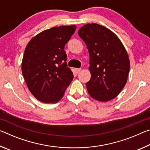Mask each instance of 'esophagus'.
Here are the masks:
<instances>
[{
  "label": "esophagus",
  "mask_w": 150,
  "mask_h": 150,
  "mask_svg": "<svg viewBox=\"0 0 150 150\" xmlns=\"http://www.w3.org/2000/svg\"><path fill=\"white\" fill-rule=\"evenodd\" d=\"M81 71V69H75V72L77 73H79Z\"/></svg>",
  "instance_id": "obj_1"
}]
</instances>
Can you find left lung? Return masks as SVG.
<instances>
[{
  "instance_id": "8db88e82",
  "label": "left lung",
  "mask_w": 150,
  "mask_h": 150,
  "mask_svg": "<svg viewBox=\"0 0 150 150\" xmlns=\"http://www.w3.org/2000/svg\"><path fill=\"white\" fill-rule=\"evenodd\" d=\"M89 54L91 74L88 93L98 101L110 100L121 92L128 80L130 64L122 43L115 33L98 24H87L78 30Z\"/></svg>"
}]
</instances>
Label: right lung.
<instances>
[{"label": "right lung", "instance_id": "obj_1", "mask_svg": "<svg viewBox=\"0 0 150 150\" xmlns=\"http://www.w3.org/2000/svg\"><path fill=\"white\" fill-rule=\"evenodd\" d=\"M76 28L71 25L45 30L32 38L25 49L22 75L29 91L40 102L57 103L73 80L64 47Z\"/></svg>", "mask_w": 150, "mask_h": 150}]
</instances>
